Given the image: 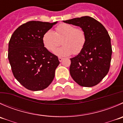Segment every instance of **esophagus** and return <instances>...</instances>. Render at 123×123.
I'll use <instances>...</instances> for the list:
<instances>
[{"label":"esophagus","instance_id":"esophagus-1","mask_svg":"<svg viewBox=\"0 0 123 123\" xmlns=\"http://www.w3.org/2000/svg\"><path fill=\"white\" fill-rule=\"evenodd\" d=\"M58 59H59V62H62V61L63 60V58H61V57H59V58H58Z\"/></svg>","mask_w":123,"mask_h":123}]
</instances>
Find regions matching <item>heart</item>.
I'll return each mask as SVG.
<instances>
[{
	"label": "heart",
	"mask_w": 123,
	"mask_h": 123,
	"mask_svg": "<svg viewBox=\"0 0 123 123\" xmlns=\"http://www.w3.org/2000/svg\"><path fill=\"white\" fill-rule=\"evenodd\" d=\"M62 46L56 49L54 54L59 57H66L77 55L82 50L86 43L85 32L80 28L68 23H62L56 27V32L52 29L47 30L42 37L44 46L50 52H53L60 44Z\"/></svg>",
	"instance_id": "obj_1"
}]
</instances>
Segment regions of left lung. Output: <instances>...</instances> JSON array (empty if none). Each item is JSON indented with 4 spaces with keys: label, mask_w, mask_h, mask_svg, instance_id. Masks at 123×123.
Instances as JSON below:
<instances>
[{
    "label": "left lung",
    "mask_w": 123,
    "mask_h": 123,
    "mask_svg": "<svg viewBox=\"0 0 123 123\" xmlns=\"http://www.w3.org/2000/svg\"><path fill=\"white\" fill-rule=\"evenodd\" d=\"M63 21L79 26L86 37L82 50L70 59L71 77L82 86L96 85L106 76L110 67L112 50L108 31L102 23L89 16Z\"/></svg>",
    "instance_id": "8db88e82"
}]
</instances>
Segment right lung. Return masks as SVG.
<instances>
[{
    "label": "right lung",
    "mask_w": 123,
    "mask_h": 123,
    "mask_svg": "<svg viewBox=\"0 0 123 123\" xmlns=\"http://www.w3.org/2000/svg\"><path fill=\"white\" fill-rule=\"evenodd\" d=\"M54 23L31 21L19 26L11 37L8 59L15 78L27 89L40 91L49 86L59 61L44 46L43 34Z\"/></svg>",
    "instance_id": "add662e5"
}]
</instances>
